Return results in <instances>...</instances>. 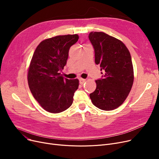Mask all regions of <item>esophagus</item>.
Returning a JSON list of instances; mask_svg holds the SVG:
<instances>
[{
  "label": "esophagus",
  "instance_id": "obj_1",
  "mask_svg": "<svg viewBox=\"0 0 159 159\" xmlns=\"http://www.w3.org/2000/svg\"><path fill=\"white\" fill-rule=\"evenodd\" d=\"M79 81H80V84L82 85V84H84V83L86 82V79H79Z\"/></svg>",
  "mask_w": 159,
  "mask_h": 159
}]
</instances>
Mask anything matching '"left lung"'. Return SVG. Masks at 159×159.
<instances>
[{"label":"left lung","instance_id":"left-lung-1","mask_svg":"<svg viewBox=\"0 0 159 159\" xmlns=\"http://www.w3.org/2000/svg\"><path fill=\"white\" fill-rule=\"evenodd\" d=\"M89 39L95 52V64L102 78L89 97L99 109L110 111L119 107L131 89L134 75L129 50L120 40L103 32L91 31Z\"/></svg>","mask_w":159,"mask_h":159}]
</instances>
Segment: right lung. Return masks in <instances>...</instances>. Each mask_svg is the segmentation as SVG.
I'll use <instances>...</instances> for the list:
<instances>
[{
    "instance_id": "obj_1",
    "label": "right lung",
    "mask_w": 159,
    "mask_h": 159,
    "mask_svg": "<svg viewBox=\"0 0 159 159\" xmlns=\"http://www.w3.org/2000/svg\"><path fill=\"white\" fill-rule=\"evenodd\" d=\"M79 35H58L46 39L33 53L28 72L31 92L46 111L58 113L69 108L79 88L78 79L64 78V69L70 47L77 43Z\"/></svg>"
}]
</instances>
